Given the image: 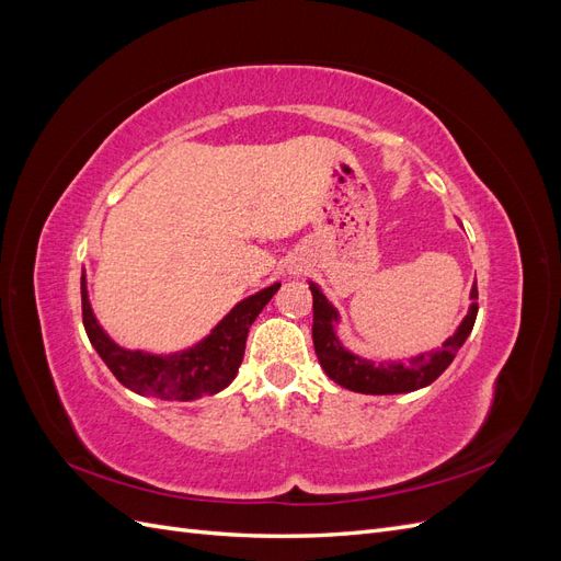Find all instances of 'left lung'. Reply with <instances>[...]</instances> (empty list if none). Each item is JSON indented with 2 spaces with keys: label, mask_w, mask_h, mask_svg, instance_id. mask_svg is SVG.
<instances>
[{
  "label": "left lung",
  "mask_w": 561,
  "mask_h": 561,
  "mask_svg": "<svg viewBox=\"0 0 561 561\" xmlns=\"http://www.w3.org/2000/svg\"><path fill=\"white\" fill-rule=\"evenodd\" d=\"M313 295V348L318 355L320 367L325 375L355 393L367 396H396V393H412V390L431 386L456 358L458 348L466 344V339L472 332L474 318H478V285L470 290V309L456 332L445 339L443 348L431 353H419L410 363L402 360H367L363 355L348 351L342 339L336 336V328L342 325L334 304L320 290V285L309 280Z\"/></svg>",
  "instance_id": "obj_1"
}]
</instances>
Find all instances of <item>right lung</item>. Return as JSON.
I'll list each match as a JSON object with an SVG mask.
<instances>
[{
  "instance_id": "1",
  "label": "right lung",
  "mask_w": 561,
  "mask_h": 561,
  "mask_svg": "<svg viewBox=\"0 0 561 561\" xmlns=\"http://www.w3.org/2000/svg\"><path fill=\"white\" fill-rule=\"evenodd\" d=\"M280 283L264 287L241 299L236 307L217 322L201 342L175 353H149L140 348H124L100 325L91 299L87 271L81 274V313L89 342L100 358L112 369V375L133 393L190 402L201 396H215L227 388L243 363L245 339L250 325L262 313V309L278 293Z\"/></svg>"
}]
</instances>
